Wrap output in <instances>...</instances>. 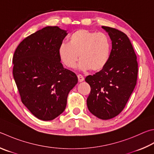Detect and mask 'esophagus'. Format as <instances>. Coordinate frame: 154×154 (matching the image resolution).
<instances>
[{"label":"esophagus","mask_w":154,"mask_h":154,"mask_svg":"<svg viewBox=\"0 0 154 154\" xmlns=\"http://www.w3.org/2000/svg\"><path fill=\"white\" fill-rule=\"evenodd\" d=\"M77 77H78V81H79V82H82L84 81V77H83L82 75H78Z\"/></svg>","instance_id":"1"}]
</instances>
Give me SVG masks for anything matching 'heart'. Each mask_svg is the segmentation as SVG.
I'll use <instances>...</instances> for the list:
<instances>
[{
    "label": "heart",
    "mask_w": 154,
    "mask_h": 154,
    "mask_svg": "<svg viewBox=\"0 0 154 154\" xmlns=\"http://www.w3.org/2000/svg\"><path fill=\"white\" fill-rule=\"evenodd\" d=\"M110 52V42L107 35L85 29L75 31L69 36V43H61L58 48V55L66 66L73 68L79 58V68L94 72L105 67Z\"/></svg>",
    "instance_id": "obj_1"
}]
</instances>
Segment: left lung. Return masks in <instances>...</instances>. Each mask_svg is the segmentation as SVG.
<instances>
[{
    "label": "left lung",
    "instance_id": "left-lung-1",
    "mask_svg": "<svg viewBox=\"0 0 154 154\" xmlns=\"http://www.w3.org/2000/svg\"><path fill=\"white\" fill-rule=\"evenodd\" d=\"M112 40L110 57L105 67L85 77L91 91L87 104L91 114L108 120L121 112L137 81L138 63L127 35L112 27L102 26Z\"/></svg>",
    "mask_w": 154,
    "mask_h": 154
}]
</instances>
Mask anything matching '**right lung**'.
I'll list each match as a JSON object with an SVG mask.
<instances>
[{
  "mask_svg": "<svg viewBox=\"0 0 154 154\" xmlns=\"http://www.w3.org/2000/svg\"><path fill=\"white\" fill-rule=\"evenodd\" d=\"M66 31L48 26L22 40L13 57V75L21 102L38 119L51 121L63 113L77 75L63 67L58 48Z\"/></svg>",
  "mask_w": 154,
  "mask_h": 154,
  "instance_id": "right-lung-1",
  "label": "right lung"
}]
</instances>
